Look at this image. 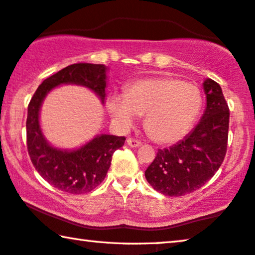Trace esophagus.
Masks as SVG:
<instances>
[{
  "instance_id": "34e87169",
  "label": "esophagus",
  "mask_w": 255,
  "mask_h": 255,
  "mask_svg": "<svg viewBox=\"0 0 255 255\" xmlns=\"http://www.w3.org/2000/svg\"><path fill=\"white\" fill-rule=\"evenodd\" d=\"M127 142H128V146L132 147V148H136V147H140L141 146L140 141L136 140V139H133V138H128L127 140Z\"/></svg>"
}]
</instances>
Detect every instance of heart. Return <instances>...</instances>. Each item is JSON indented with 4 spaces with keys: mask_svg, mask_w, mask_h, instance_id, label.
Wrapping results in <instances>:
<instances>
[{
    "mask_svg": "<svg viewBox=\"0 0 255 255\" xmlns=\"http://www.w3.org/2000/svg\"><path fill=\"white\" fill-rule=\"evenodd\" d=\"M202 95L193 83L172 77L132 82L125 93L112 97L109 108L125 127L146 114L144 128L152 139L170 143L183 138L202 109Z\"/></svg>",
    "mask_w": 255,
    "mask_h": 255,
    "instance_id": "1",
    "label": "heart"
}]
</instances>
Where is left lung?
Wrapping results in <instances>:
<instances>
[{"label":"left lung","instance_id":"1","mask_svg":"<svg viewBox=\"0 0 255 255\" xmlns=\"http://www.w3.org/2000/svg\"><path fill=\"white\" fill-rule=\"evenodd\" d=\"M206 109L185 139L159 149L146 171L147 181L166 196H183L203 187L225 159L228 143L229 107L221 87L211 78L203 83Z\"/></svg>","mask_w":255,"mask_h":255}]
</instances>
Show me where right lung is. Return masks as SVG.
Wrapping results in <instances>:
<instances>
[{"instance_id":"1","label":"right lung","mask_w":255,"mask_h":255,"mask_svg":"<svg viewBox=\"0 0 255 255\" xmlns=\"http://www.w3.org/2000/svg\"><path fill=\"white\" fill-rule=\"evenodd\" d=\"M106 69L104 65L88 62L67 66L43 81L29 101L26 134L30 160L45 181L65 193L87 194L99 186L111 166L113 154L123 147L125 136L101 134L76 150L57 149L42 134L38 122L41 105L49 91L60 84L83 85L104 103Z\"/></svg>"}]
</instances>
